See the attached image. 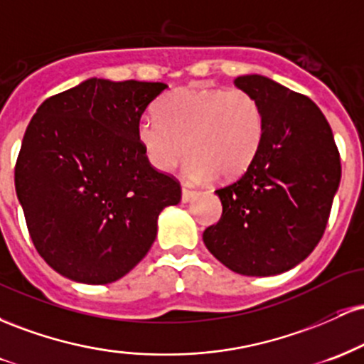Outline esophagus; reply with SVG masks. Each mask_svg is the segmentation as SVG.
Here are the masks:
<instances>
[{
	"instance_id": "34e87169",
	"label": "esophagus",
	"mask_w": 364,
	"mask_h": 364,
	"mask_svg": "<svg viewBox=\"0 0 364 364\" xmlns=\"http://www.w3.org/2000/svg\"><path fill=\"white\" fill-rule=\"evenodd\" d=\"M195 191H191L190 188H186V186H183L181 188V202L183 203H188V202H191V200L195 198Z\"/></svg>"
}]
</instances>
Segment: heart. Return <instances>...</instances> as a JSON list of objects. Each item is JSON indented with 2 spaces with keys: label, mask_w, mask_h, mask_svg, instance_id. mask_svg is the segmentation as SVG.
Segmentation results:
<instances>
[{
  "label": "heart",
  "mask_w": 364,
  "mask_h": 364,
  "mask_svg": "<svg viewBox=\"0 0 364 364\" xmlns=\"http://www.w3.org/2000/svg\"><path fill=\"white\" fill-rule=\"evenodd\" d=\"M157 114L144 116L136 127L145 157L154 169L168 173L186 150L185 176L193 183L243 174L265 132L262 106L241 89L181 87L159 101Z\"/></svg>",
  "instance_id": "1"
}]
</instances>
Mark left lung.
Listing matches in <instances>:
<instances>
[{"mask_svg":"<svg viewBox=\"0 0 364 364\" xmlns=\"http://www.w3.org/2000/svg\"><path fill=\"white\" fill-rule=\"evenodd\" d=\"M237 89L262 106L265 132L245 174L215 195L223 215L203 231L207 250L241 275H277L318 245L341 183V157L323 112L306 95L263 75Z\"/></svg>","mask_w":364,"mask_h":364,"instance_id":"8db88e82","label":"left lung"}]
</instances>
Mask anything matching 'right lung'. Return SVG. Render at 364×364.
<instances>
[{
	"label": "right lung",
	"instance_id": "obj_1",
	"mask_svg": "<svg viewBox=\"0 0 364 364\" xmlns=\"http://www.w3.org/2000/svg\"><path fill=\"white\" fill-rule=\"evenodd\" d=\"M161 82L89 78L41 104L15 166V190L36 250L63 277L109 284L156 241L178 181L149 164L141 114Z\"/></svg>",
	"mask_w": 364,
	"mask_h": 364
}]
</instances>
